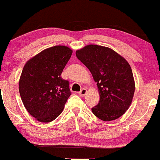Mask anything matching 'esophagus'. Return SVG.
Masks as SVG:
<instances>
[{"label":"esophagus","instance_id":"34e87169","mask_svg":"<svg viewBox=\"0 0 160 160\" xmlns=\"http://www.w3.org/2000/svg\"><path fill=\"white\" fill-rule=\"evenodd\" d=\"M86 92H87V90L85 89V88H83V89L81 90V91L78 92V94H79L80 96H85Z\"/></svg>","mask_w":160,"mask_h":160}]
</instances>
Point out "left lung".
I'll list each match as a JSON object with an SVG mask.
<instances>
[{"label": "left lung", "instance_id": "left-lung-1", "mask_svg": "<svg viewBox=\"0 0 160 160\" xmlns=\"http://www.w3.org/2000/svg\"><path fill=\"white\" fill-rule=\"evenodd\" d=\"M76 55L97 83L100 100L92 113L103 121L119 118L131 105L135 91L130 64L114 50L98 45H88Z\"/></svg>", "mask_w": 160, "mask_h": 160}]
</instances>
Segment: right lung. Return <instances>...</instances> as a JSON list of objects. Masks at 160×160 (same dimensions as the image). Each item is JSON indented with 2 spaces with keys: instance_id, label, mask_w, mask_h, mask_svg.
I'll list each match as a JSON object with an SVG mask.
<instances>
[{
  "instance_id": "right-lung-1",
  "label": "right lung",
  "mask_w": 160,
  "mask_h": 160,
  "mask_svg": "<svg viewBox=\"0 0 160 160\" xmlns=\"http://www.w3.org/2000/svg\"><path fill=\"white\" fill-rule=\"evenodd\" d=\"M72 51L54 46L26 63L19 80V92L29 113L41 122H50L62 113L71 95L69 82L61 77Z\"/></svg>"
}]
</instances>
